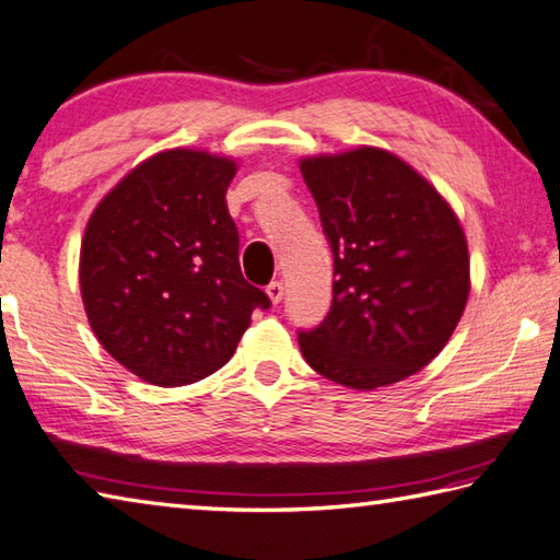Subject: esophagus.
Wrapping results in <instances>:
<instances>
[{
	"mask_svg": "<svg viewBox=\"0 0 560 560\" xmlns=\"http://www.w3.org/2000/svg\"><path fill=\"white\" fill-rule=\"evenodd\" d=\"M266 292H268V298H270V302H272V304H280L282 294H284L282 282H280V280H272V282L268 284V288H266Z\"/></svg>",
	"mask_w": 560,
	"mask_h": 560,
	"instance_id": "obj_1",
	"label": "esophagus"
}]
</instances>
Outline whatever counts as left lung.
I'll list each match as a JSON object with an SVG mask.
<instances>
[{
    "label": "left lung",
    "mask_w": 560,
    "mask_h": 560,
    "mask_svg": "<svg viewBox=\"0 0 560 560\" xmlns=\"http://www.w3.org/2000/svg\"><path fill=\"white\" fill-rule=\"evenodd\" d=\"M334 253L324 322L298 331L304 361L353 389L415 375L451 339L470 292L468 244L448 202L373 145L302 158Z\"/></svg>",
    "instance_id": "1"
}]
</instances>
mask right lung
Listing matches in <instances>:
<instances>
[{
    "label": "right lung",
    "mask_w": 560,
    "mask_h": 560,
    "mask_svg": "<svg viewBox=\"0 0 560 560\" xmlns=\"http://www.w3.org/2000/svg\"><path fill=\"white\" fill-rule=\"evenodd\" d=\"M231 158L163 151L94 209L80 248V290L94 336L133 375L197 383L234 355L268 294L238 266L226 209Z\"/></svg>",
    "instance_id": "obj_1"
}]
</instances>
